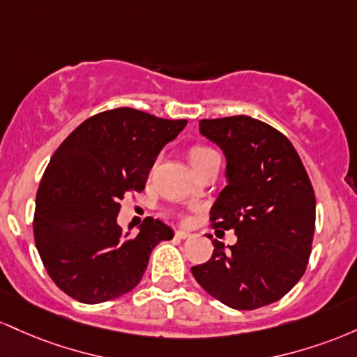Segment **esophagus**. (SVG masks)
Returning a JSON list of instances; mask_svg holds the SVG:
<instances>
[{
  "label": "esophagus",
  "instance_id": "esophagus-1",
  "mask_svg": "<svg viewBox=\"0 0 357 357\" xmlns=\"http://www.w3.org/2000/svg\"><path fill=\"white\" fill-rule=\"evenodd\" d=\"M175 238H177V239H187V238H190V232L178 229V231H175Z\"/></svg>",
  "mask_w": 357,
  "mask_h": 357
}]
</instances>
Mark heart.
Returning <instances> with one entry per match:
<instances>
[{"label":"heart","mask_w":357,"mask_h":357,"mask_svg":"<svg viewBox=\"0 0 357 357\" xmlns=\"http://www.w3.org/2000/svg\"><path fill=\"white\" fill-rule=\"evenodd\" d=\"M189 158H190L192 167H194V170H199V168L206 167L207 163L214 162V160H219V155H218V151L212 150V148H209V146L199 145V146L192 148Z\"/></svg>","instance_id":"heart-1"}]
</instances>
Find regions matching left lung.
Returning a JSON list of instances; mask_svg holds the SVG:
<instances>
[{"label":"left lung","instance_id":"1","mask_svg":"<svg viewBox=\"0 0 357 357\" xmlns=\"http://www.w3.org/2000/svg\"><path fill=\"white\" fill-rule=\"evenodd\" d=\"M200 135L222 150L227 185L211 209L212 227L234 229L238 243L192 275L207 294L236 310L270 305L305 273L315 231V195L285 135L250 118L202 119Z\"/></svg>","mask_w":357,"mask_h":357}]
</instances>
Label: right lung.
I'll list each match as a JSON object with an SVG mask.
<instances>
[{"label": "right lung", "mask_w": 357, "mask_h": 357, "mask_svg": "<svg viewBox=\"0 0 357 357\" xmlns=\"http://www.w3.org/2000/svg\"><path fill=\"white\" fill-rule=\"evenodd\" d=\"M187 125L131 107L86 119L52 155L37 192L33 236L47 273L82 303L121 297L138 285L151 251L174 231L146 218L131 236L119 202L145 189L160 150Z\"/></svg>", "instance_id": "1"}]
</instances>
